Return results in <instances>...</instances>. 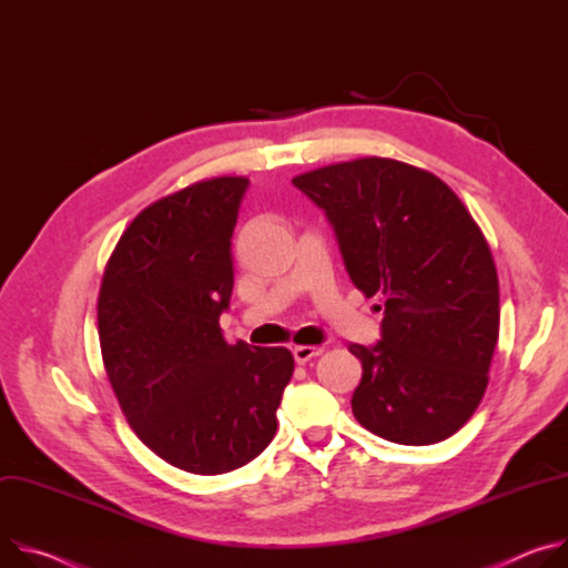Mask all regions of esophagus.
I'll return each mask as SVG.
<instances>
[{
    "label": "esophagus",
    "instance_id": "1",
    "mask_svg": "<svg viewBox=\"0 0 568 568\" xmlns=\"http://www.w3.org/2000/svg\"><path fill=\"white\" fill-rule=\"evenodd\" d=\"M323 347H313V345H297L293 347V358L297 365H304L306 361H311L313 356H321Z\"/></svg>",
    "mask_w": 568,
    "mask_h": 568
}]
</instances>
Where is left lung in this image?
I'll return each instance as SVG.
<instances>
[{
	"mask_svg": "<svg viewBox=\"0 0 568 568\" xmlns=\"http://www.w3.org/2000/svg\"><path fill=\"white\" fill-rule=\"evenodd\" d=\"M325 210L345 268L384 304L382 341L349 345L361 426L397 445L447 439L478 408L498 341V275L463 201L437 175L358 158L293 178Z\"/></svg>",
	"mask_w": 568,
	"mask_h": 568,
	"instance_id": "8db88e82",
	"label": "left lung"
}]
</instances>
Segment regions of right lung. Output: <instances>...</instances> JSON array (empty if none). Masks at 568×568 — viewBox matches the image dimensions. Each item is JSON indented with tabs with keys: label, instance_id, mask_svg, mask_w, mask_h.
Returning a JSON list of instances; mask_svg holds the SVG:
<instances>
[{
	"label": "right lung",
	"instance_id": "1",
	"mask_svg": "<svg viewBox=\"0 0 568 568\" xmlns=\"http://www.w3.org/2000/svg\"><path fill=\"white\" fill-rule=\"evenodd\" d=\"M247 184L210 178L142 210L112 250L97 304L125 419L153 454L201 476L243 467L271 445L295 365L286 347L230 345L221 334Z\"/></svg>",
	"mask_w": 568,
	"mask_h": 568
}]
</instances>
